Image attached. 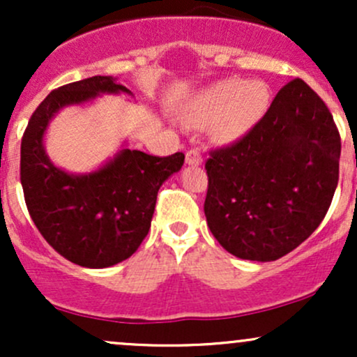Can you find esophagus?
<instances>
[{
    "instance_id": "obj_1",
    "label": "esophagus",
    "mask_w": 357,
    "mask_h": 357,
    "mask_svg": "<svg viewBox=\"0 0 357 357\" xmlns=\"http://www.w3.org/2000/svg\"><path fill=\"white\" fill-rule=\"evenodd\" d=\"M203 155L198 149H191L186 153V165L190 166H202Z\"/></svg>"
}]
</instances>
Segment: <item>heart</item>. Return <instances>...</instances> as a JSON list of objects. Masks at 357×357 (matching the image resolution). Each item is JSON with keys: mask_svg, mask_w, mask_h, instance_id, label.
<instances>
[{"mask_svg": "<svg viewBox=\"0 0 357 357\" xmlns=\"http://www.w3.org/2000/svg\"><path fill=\"white\" fill-rule=\"evenodd\" d=\"M270 102V90L261 80L225 79L208 85L184 105L183 119L191 126L208 124L218 144H231L255 127Z\"/></svg>", "mask_w": 357, "mask_h": 357, "instance_id": "heart-1", "label": "heart"}]
</instances>
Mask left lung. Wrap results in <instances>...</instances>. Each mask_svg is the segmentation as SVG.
Instances as JSON below:
<instances>
[{
	"label": "left lung",
	"mask_w": 357,
	"mask_h": 357,
	"mask_svg": "<svg viewBox=\"0 0 357 357\" xmlns=\"http://www.w3.org/2000/svg\"><path fill=\"white\" fill-rule=\"evenodd\" d=\"M341 137L304 80L284 85L260 122L206 161L204 215L231 255L272 261L309 238L339 179Z\"/></svg>",
	"instance_id": "left-lung-1"
}]
</instances>
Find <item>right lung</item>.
Returning <instances> with one entry per match:
<instances>
[{"label":"right lung","mask_w":357,"mask_h":357,"mask_svg":"<svg viewBox=\"0 0 357 357\" xmlns=\"http://www.w3.org/2000/svg\"><path fill=\"white\" fill-rule=\"evenodd\" d=\"M104 93L132 96L110 75L63 85L36 107L22 139L20 178L31 220L61 257L87 268L112 267L136 252L151 228L159 188L184 162L183 153L158 158L122 146L90 173L53 165L43 144L52 119Z\"/></svg>","instance_id":"right-lung-1"}]
</instances>
